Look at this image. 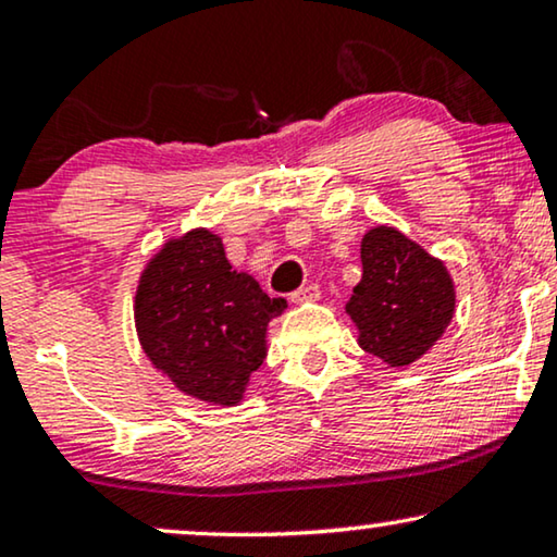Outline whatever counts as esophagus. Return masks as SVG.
I'll return each instance as SVG.
<instances>
[{"label":"esophagus","mask_w":557,"mask_h":557,"mask_svg":"<svg viewBox=\"0 0 557 557\" xmlns=\"http://www.w3.org/2000/svg\"><path fill=\"white\" fill-rule=\"evenodd\" d=\"M318 297H320V287L318 285H305V287L297 289V293H293V297H289V300H293L295 305H302V302H315Z\"/></svg>","instance_id":"1"}]
</instances>
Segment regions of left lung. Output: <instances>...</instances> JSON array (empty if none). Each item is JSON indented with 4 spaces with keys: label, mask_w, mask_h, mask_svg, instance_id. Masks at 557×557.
Wrapping results in <instances>:
<instances>
[{
    "label": "left lung",
    "mask_w": 557,
    "mask_h": 557,
    "mask_svg": "<svg viewBox=\"0 0 557 557\" xmlns=\"http://www.w3.org/2000/svg\"><path fill=\"white\" fill-rule=\"evenodd\" d=\"M360 262L363 277L346 305L358 346L388 368L417 363L442 341L457 310L446 262L386 224L363 234Z\"/></svg>",
    "instance_id": "8db88e82"
}]
</instances>
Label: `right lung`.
Masks as SVG:
<instances>
[{
  "instance_id": "add662e5",
  "label": "right lung",
  "mask_w": 557,
  "mask_h": 557,
  "mask_svg": "<svg viewBox=\"0 0 557 557\" xmlns=\"http://www.w3.org/2000/svg\"><path fill=\"white\" fill-rule=\"evenodd\" d=\"M232 270L224 242L207 226L171 237L146 262L133 297L138 343L163 379L209 406H239L249 375L268 358V325L285 312Z\"/></svg>"
}]
</instances>
